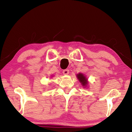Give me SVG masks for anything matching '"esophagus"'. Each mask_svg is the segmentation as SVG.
Segmentation results:
<instances>
[{
  "instance_id": "esophagus-1",
  "label": "esophagus",
  "mask_w": 132,
  "mask_h": 132,
  "mask_svg": "<svg viewBox=\"0 0 132 132\" xmlns=\"http://www.w3.org/2000/svg\"><path fill=\"white\" fill-rule=\"evenodd\" d=\"M69 70H68V69H66V70H64L63 71V74L64 75H69Z\"/></svg>"
}]
</instances>
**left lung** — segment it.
Returning <instances> with one entry per match:
<instances>
[{"mask_svg": "<svg viewBox=\"0 0 132 132\" xmlns=\"http://www.w3.org/2000/svg\"><path fill=\"white\" fill-rule=\"evenodd\" d=\"M77 77L78 80H79V81L81 82V85L84 87L87 86V79L86 77L83 74H82V73H79V74L77 75Z\"/></svg>", "mask_w": 132, "mask_h": 132, "instance_id": "8db88e82", "label": "left lung"}]
</instances>
